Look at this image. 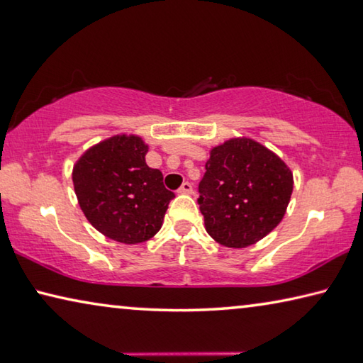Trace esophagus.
<instances>
[{
  "label": "esophagus",
  "mask_w": 363,
  "mask_h": 363,
  "mask_svg": "<svg viewBox=\"0 0 363 363\" xmlns=\"http://www.w3.org/2000/svg\"><path fill=\"white\" fill-rule=\"evenodd\" d=\"M192 189L194 187H192L191 182H184L177 192H179V194H192Z\"/></svg>",
  "instance_id": "1"
}]
</instances>
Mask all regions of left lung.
<instances>
[{
	"label": "left lung",
	"mask_w": 363,
	"mask_h": 363,
	"mask_svg": "<svg viewBox=\"0 0 363 363\" xmlns=\"http://www.w3.org/2000/svg\"><path fill=\"white\" fill-rule=\"evenodd\" d=\"M200 181L205 229L231 249L254 245L284 218L294 177L283 160L260 142L234 137L210 148Z\"/></svg>",
	"instance_id": "1"
}]
</instances>
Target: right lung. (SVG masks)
I'll return each mask as SVG.
<instances>
[{
	"instance_id": "right-lung-1",
	"label": "right lung",
	"mask_w": 363,
	"mask_h": 363,
	"mask_svg": "<svg viewBox=\"0 0 363 363\" xmlns=\"http://www.w3.org/2000/svg\"><path fill=\"white\" fill-rule=\"evenodd\" d=\"M147 152L140 135L118 134L87 148L72 168L85 218L108 239L125 245L152 239L174 199L161 171L145 163Z\"/></svg>"
}]
</instances>
